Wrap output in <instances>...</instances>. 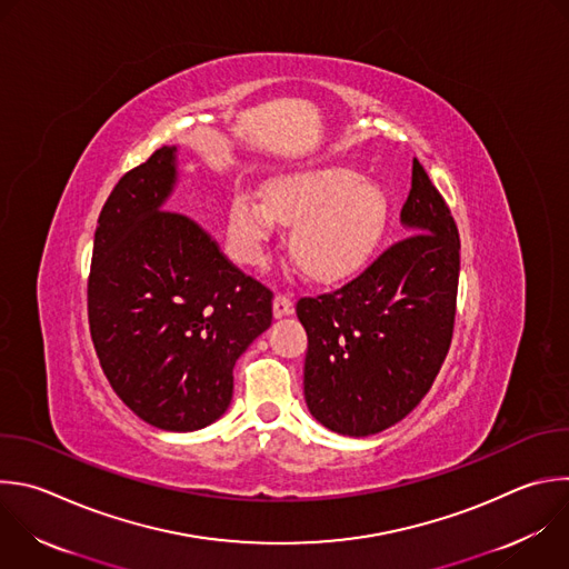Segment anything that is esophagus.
<instances>
[{
  "label": "esophagus",
  "mask_w": 569,
  "mask_h": 569,
  "mask_svg": "<svg viewBox=\"0 0 569 569\" xmlns=\"http://www.w3.org/2000/svg\"><path fill=\"white\" fill-rule=\"evenodd\" d=\"M272 308H274V317L290 315L292 312V297L288 292H277Z\"/></svg>",
  "instance_id": "34e87169"
}]
</instances>
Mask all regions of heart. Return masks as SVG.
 Listing matches in <instances>:
<instances>
[{"label": "heart", "mask_w": 569, "mask_h": 569, "mask_svg": "<svg viewBox=\"0 0 569 569\" xmlns=\"http://www.w3.org/2000/svg\"><path fill=\"white\" fill-rule=\"evenodd\" d=\"M277 221L292 226L290 250L317 281L355 272L382 239L387 199L382 189L343 167H315L274 178L266 199L239 189L232 201L230 237L246 263H259Z\"/></svg>", "instance_id": "1"}]
</instances>
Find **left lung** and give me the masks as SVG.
Returning <instances> with one entry per match:
<instances>
[{
  "label": "left lung",
  "mask_w": 569,
  "mask_h": 569,
  "mask_svg": "<svg viewBox=\"0 0 569 569\" xmlns=\"http://www.w3.org/2000/svg\"><path fill=\"white\" fill-rule=\"evenodd\" d=\"M402 221L411 234L357 277L297 301L308 335L306 405L341 436L380 433L409 416L451 346L460 237L445 197L416 158Z\"/></svg>",
  "instance_id": "8db88e82"
}]
</instances>
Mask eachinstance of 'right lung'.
Returning <instances> with one entry per match:
<instances>
[{
	"label": "right lung",
	"instance_id": "1",
	"mask_svg": "<svg viewBox=\"0 0 569 569\" xmlns=\"http://www.w3.org/2000/svg\"><path fill=\"white\" fill-rule=\"evenodd\" d=\"M176 147L156 149L109 194L87 310L118 398L162 431H197L232 400V368L272 323V290L241 272L192 217L162 210Z\"/></svg>",
	"mask_w": 569,
	"mask_h": 569
}]
</instances>
